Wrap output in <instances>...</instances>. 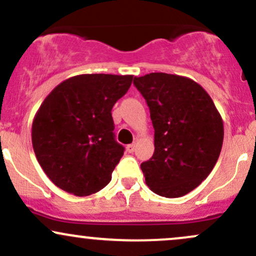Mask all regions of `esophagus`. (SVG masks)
I'll list each match as a JSON object with an SVG mask.
<instances>
[{
	"instance_id": "34e87169",
	"label": "esophagus",
	"mask_w": 256,
	"mask_h": 256,
	"mask_svg": "<svg viewBox=\"0 0 256 256\" xmlns=\"http://www.w3.org/2000/svg\"><path fill=\"white\" fill-rule=\"evenodd\" d=\"M134 149H136V144H128V146H126V150H128V152H134Z\"/></svg>"
}]
</instances>
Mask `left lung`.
Masks as SVG:
<instances>
[{"label": "left lung", "mask_w": 256, "mask_h": 256, "mask_svg": "<svg viewBox=\"0 0 256 256\" xmlns=\"http://www.w3.org/2000/svg\"><path fill=\"white\" fill-rule=\"evenodd\" d=\"M154 126L155 150L140 164L146 183L164 198L186 195L212 172L224 125L212 98L192 79L167 73L134 77Z\"/></svg>", "instance_id": "obj_1"}]
</instances>
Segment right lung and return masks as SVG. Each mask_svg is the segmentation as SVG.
<instances>
[{
    "label": "right lung",
    "instance_id": "add662e5",
    "mask_svg": "<svg viewBox=\"0 0 256 256\" xmlns=\"http://www.w3.org/2000/svg\"><path fill=\"white\" fill-rule=\"evenodd\" d=\"M134 76L80 74L46 96L32 122V146L40 167L60 189L77 196L100 192L125 148L114 136L112 108Z\"/></svg>",
    "mask_w": 256,
    "mask_h": 256
}]
</instances>
